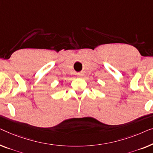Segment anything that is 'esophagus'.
Masks as SVG:
<instances>
[{"mask_svg":"<svg viewBox=\"0 0 153 153\" xmlns=\"http://www.w3.org/2000/svg\"><path fill=\"white\" fill-rule=\"evenodd\" d=\"M83 76V73L81 72V73H79V74H78V76H79V77H81Z\"/></svg>","mask_w":153,"mask_h":153,"instance_id":"1","label":"esophagus"}]
</instances>
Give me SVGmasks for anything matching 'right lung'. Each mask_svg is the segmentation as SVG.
Instances as JSON below:
<instances>
[{
  "label": "right lung",
  "instance_id": "right-lung-1",
  "mask_svg": "<svg viewBox=\"0 0 153 153\" xmlns=\"http://www.w3.org/2000/svg\"><path fill=\"white\" fill-rule=\"evenodd\" d=\"M61 85H62V83H61Z\"/></svg>",
  "mask_w": 153,
  "mask_h": 153
}]
</instances>
